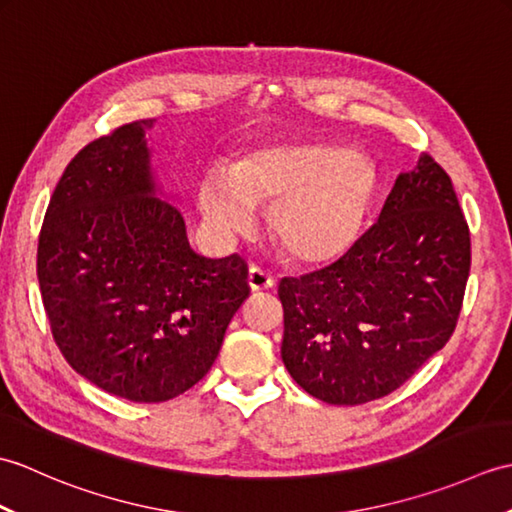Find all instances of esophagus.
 <instances>
[{
    "label": "esophagus",
    "instance_id": "esophagus-1",
    "mask_svg": "<svg viewBox=\"0 0 512 512\" xmlns=\"http://www.w3.org/2000/svg\"><path fill=\"white\" fill-rule=\"evenodd\" d=\"M275 286V279L270 277L266 270L257 268V266H250L248 268V288L253 292H259V290H270Z\"/></svg>",
    "mask_w": 512,
    "mask_h": 512
}]
</instances>
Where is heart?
Wrapping results in <instances>:
<instances>
[{
  "label": "heart",
  "instance_id": "heart-1",
  "mask_svg": "<svg viewBox=\"0 0 512 512\" xmlns=\"http://www.w3.org/2000/svg\"><path fill=\"white\" fill-rule=\"evenodd\" d=\"M378 198L374 162L336 143L262 145L195 191L202 222L217 239L246 235L270 206V233L292 262H339L361 239Z\"/></svg>",
  "mask_w": 512,
  "mask_h": 512
}]
</instances>
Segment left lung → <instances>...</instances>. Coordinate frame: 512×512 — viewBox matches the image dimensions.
Returning a JSON list of instances; mask_svg holds the SVG:
<instances>
[{
  "instance_id": "left-lung-1",
  "label": "left lung",
  "mask_w": 512,
  "mask_h": 512,
  "mask_svg": "<svg viewBox=\"0 0 512 512\" xmlns=\"http://www.w3.org/2000/svg\"><path fill=\"white\" fill-rule=\"evenodd\" d=\"M469 268V226L451 178L420 154L350 253L281 279L290 376L328 405L391 394L451 339Z\"/></svg>"
}]
</instances>
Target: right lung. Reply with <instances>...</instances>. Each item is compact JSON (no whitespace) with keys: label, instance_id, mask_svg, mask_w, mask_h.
<instances>
[{"label":"right lung","instance_id":"obj_1","mask_svg":"<svg viewBox=\"0 0 512 512\" xmlns=\"http://www.w3.org/2000/svg\"><path fill=\"white\" fill-rule=\"evenodd\" d=\"M154 118L83 147L54 189L37 250L43 308L65 361L132 402H165L215 363L248 297L242 257L189 246L145 132Z\"/></svg>","mask_w":512,"mask_h":512}]
</instances>
